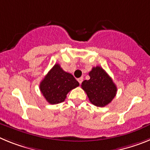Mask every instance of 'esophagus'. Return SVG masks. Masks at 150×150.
I'll return each instance as SVG.
<instances>
[{"label": "esophagus", "mask_w": 150, "mask_h": 150, "mask_svg": "<svg viewBox=\"0 0 150 150\" xmlns=\"http://www.w3.org/2000/svg\"><path fill=\"white\" fill-rule=\"evenodd\" d=\"M77 80H78V82L79 83V84H81L82 82L83 81V77H79V78H78Z\"/></svg>", "instance_id": "34e87169"}]
</instances>
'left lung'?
<instances>
[{
    "mask_svg": "<svg viewBox=\"0 0 150 150\" xmlns=\"http://www.w3.org/2000/svg\"><path fill=\"white\" fill-rule=\"evenodd\" d=\"M88 75L90 79L82 83V88L86 92L91 104L97 107H105L116 96V86L112 78L99 66L94 67Z\"/></svg>",
    "mask_w": 150,
    "mask_h": 150,
    "instance_id": "1",
    "label": "left lung"
}]
</instances>
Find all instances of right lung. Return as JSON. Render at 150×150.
Here are the masks:
<instances>
[{
	"instance_id": "1",
	"label": "right lung",
	"mask_w": 150,
	"mask_h": 150,
	"mask_svg": "<svg viewBox=\"0 0 150 150\" xmlns=\"http://www.w3.org/2000/svg\"><path fill=\"white\" fill-rule=\"evenodd\" d=\"M72 74L65 72L60 64H55L40 83V89L51 104L62 103L71 90L79 86Z\"/></svg>"
}]
</instances>
